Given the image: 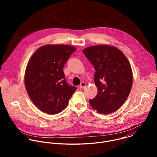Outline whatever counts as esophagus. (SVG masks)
Returning a JSON list of instances; mask_svg holds the SVG:
<instances>
[{"label":"esophagus","instance_id":"obj_1","mask_svg":"<svg viewBox=\"0 0 157 157\" xmlns=\"http://www.w3.org/2000/svg\"><path fill=\"white\" fill-rule=\"evenodd\" d=\"M86 84L85 82H82L81 83V84H80V86H79V87L81 88V89H82V88H84V87H86Z\"/></svg>","mask_w":157,"mask_h":157}]
</instances>
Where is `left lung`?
Wrapping results in <instances>:
<instances>
[{"label":"left lung","mask_w":157,"mask_h":157,"mask_svg":"<svg viewBox=\"0 0 157 157\" xmlns=\"http://www.w3.org/2000/svg\"><path fill=\"white\" fill-rule=\"evenodd\" d=\"M94 66V81L98 94L89 102L99 114H109L118 110L127 99L132 85V71L124 54L107 44L87 47L82 50Z\"/></svg>","instance_id":"1"}]
</instances>
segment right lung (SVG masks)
<instances>
[{
  "instance_id": "1",
  "label": "right lung",
  "mask_w": 157,
  "mask_h": 157,
  "mask_svg": "<svg viewBox=\"0 0 157 157\" xmlns=\"http://www.w3.org/2000/svg\"><path fill=\"white\" fill-rule=\"evenodd\" d=\"M76 48L47 44L39 48L30 59L25 85L33 104L44 113L56 114L64 110L76 87L66 82L63 66Z\"/></svg>"
}]
</instances>
